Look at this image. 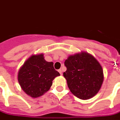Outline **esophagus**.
I'll return each instance as SVG.
<instances>
[{
	"label": "esophagus",
	"mask_w": 120,
	"mask_h": 120,
	"mask_svg": "<svg viewBox=\"0 0 120 120\" xmlns=\"http://www.w3.org/2000/svg\"><path fill=\"white\" fill-rule=\"evenodd\" d=\"M58 72L60 73V74L61 75H62V69H59V70H58Z\"/></svg>",
	"instance_id": "1"
}]
</instances>
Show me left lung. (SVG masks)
Here are the masks:
<instances>
[{"instance_id":"8db88e82","label":"left lung","mask_w":120,"mask_h":120,"mask_svg":"<svg viewBox=\"0 0 120 120\" xmlns=\"http://www.w3.org/2000/svg\"><path fill=\"white\" fill-rule=\"evenodd\" d=\"M64 76L71 93L82 100L93 98L103 83V69L93 55L84 51L69 55L65 61Z\"/></svg>"}]
</instances>
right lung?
<instances>
[{
  "mask_svg": "<svg viewBox=\"0 0 120 120\" xmlns=\"http://www.w3.org/2000/svg\"><path fill=\"white\" fill-rule=\"evenodd\" d=\"M60 73L53 67V62H47L44 54L33 55L20 68L18 82L27 95L37 98L49 90L52 80Z\"/></svg>",
  "mask_w": 120,
  "mask_h": 120,
  "instance_id": "1",
  "label": "right lung"
}]
</instances>
